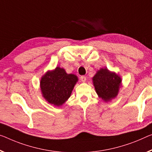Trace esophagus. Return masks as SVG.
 I'll list each match as a JSON object with an SVG mask.
<instances>
[{
    "instance_id": "esophagus-1",
    "label": "esophagus",
    "mask_w": 152,
    "mask_h": 152,
    "mask_svg": "<svg viewBox=\"0 0 152 152\" xmlns=\"http://www.w3.org/2000/svg\"><path fill=\"white\" fill-rule=\"evenodd\" d=\"M80 79H81V81H83V82H85V81H86V77L84 76V75L81 76Z\"/></svg>"
}]
</instances>
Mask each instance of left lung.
<instances>
[{
    "mask_svg": "<svg viewBox=\"0 0 152 152\" xmlns=\"http://www.w3.org/2000/svg\"><path fill=\"white\" fill-rule=\"evenodd\" d=\"M121 78L108 69H100L93 77L96 92L104 101H109L118 95Z\"/></svg>",
    "mask_w": 152,
    "mask_h": 152,
    "instance_id": "obj_1",
    "label": "left lung"
}]
</instances>
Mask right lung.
Wrapping results in <instances>:
<instances>
[{
	"instance_id": "1",
	"label": "right lung",
	"mask_w": 152,
	"mask_h": 152,
	"mask_svg": "<svg viewBox=\"0 0 152 152\" xmlns=\"http://www.w3.org/2000/svg\"><path fill=\"white\" fill-rule=\"evenodd\" d=\"M77 80L76 75L67 74L64 69L56 67L41 78L42 94L50 103L60 106L70 97Z\"/></svg>"
}]
</instances>
